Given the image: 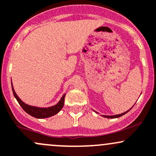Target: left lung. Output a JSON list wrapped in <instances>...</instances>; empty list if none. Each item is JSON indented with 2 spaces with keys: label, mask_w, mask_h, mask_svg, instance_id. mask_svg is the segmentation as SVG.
I'll return each instance as SVG.
<instances>
[{
  "label": "left lung",
  "mask_w": 156,
  "mask_h": 156,
  "mask_svg": "<svg viewBox=\"0 0 156 156\" xmlns=\"http://www.w3.org/2000/svg\"><path fill=\"white\" fill-rule=\"evenodd\" d=\"M131 108H130V109H131ZM129 110H128V111L123 112V113H122V114H120V115H102V116L104 117V118H120V117L123 116V115H124L125 114L127 113V112L129 111ZM97 113H98V112H97Z\"/></svg>",
  "instance_id": "1"
}]
</instances>
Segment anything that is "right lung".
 <instances>
[{
	"mask_svg": "<svg viewBox=\"0 0 156 156\" xmlns=\"http://www.w3.org/2000/svg\"><path fill=\"white\" fill-rule=\"evenodd\" d=\"M12 83V81H11ZM12 89L13 94L16 98L17 101L19 103V105L22 107L23 109L32 117H34L36 118H50V117L53 116V115H56L60 112V110L63 108L64 106V101H65V94H63L60 99L59 101L56 103V105H53V106L48 107V108H42V107H38V106H33V105H28L27 103H24L22 100H21L17 94H16V91H15L14 88H13L12 83Z\"/></svg>",
	"mask_w": 156,
	"mask_h": 156,
	"instance_id": "right-lung-1",
	"label": "right lung"
}]
</instances>
